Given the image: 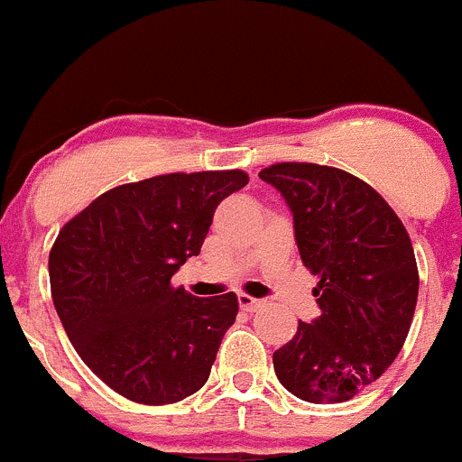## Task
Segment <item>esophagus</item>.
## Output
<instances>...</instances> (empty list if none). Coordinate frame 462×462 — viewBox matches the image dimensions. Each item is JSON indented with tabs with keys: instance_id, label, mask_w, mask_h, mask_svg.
<instances>
[{
	"instance_id": "esophagus-1",
	"label": "esophagus",
	"mask_w": 462,
	"mask_h": 462,
	"mask_svg": "<svg viewBox=\"0 0 462 462\" xmlns=\"http://www.w3.org/2000/svg\"><path fill=\"white\" fill-rule=\"evenodd\" d=\"M263 304H266V302H263V300L250 298V295H245V293L239 295V307L244 309V311H250V313L259 311V309H262Z\"/></svg>"
}]
</instances>
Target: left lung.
I'll return each mask as SVG.
<instances>
[{
  "label": "left lung",
  "mask_w": 462,
  "mask_h": 462,
  "mask_svg": "<svg viewBox=\"0 0 462 462\" xmlns=\"http://www.w3.org/2000/svg\"><path fill=\"white\" fill-rule=\"evenodd\" d=\"M259 178L284 196L295 244L318 275L320 316L273 355L282 386L311 404H338L377 382L400 355L418 304L413 244L391 205L336 167L280 162Z\"/></svg>",
  "instance_id": "1"
}]
</instances>
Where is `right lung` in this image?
Wrapping results in <instances>:
<instances>
[{"label":"right lung","mask_w":462,"mask_h":462,"mask_svg":"<svg viewBox=\"0 0 462 462\" xmlns=\"http://www.w3.org/2000/svg\"><path fill=\"white\" fill-rule=\"evenodd\" d=\"M248 173H167L94 199L62 226L49 253L58 318L103 383L137 404L162 406L205 386L235 293L199 300L171 277L200 253L214 209Z\"/></svg>","instance_id":"obj_1"}]
</instances>
